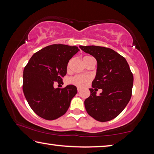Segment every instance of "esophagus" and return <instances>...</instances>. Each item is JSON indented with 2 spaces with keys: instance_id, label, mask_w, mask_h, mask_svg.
<instances>
[{
  "instance_id": "1",
  "label": "esophagus",
  "mask_w": 154,
  "mask_h": 154,
  "mask_svg": "<svg viewBox=\"0 0 154 154\" xmlns=\"http://www.w3.org/2000/svg\"><path fill=\"white\" fill-rule=\"evenodd\" d=\"M77 91H78V92H79L80 91H81V88H77Z\"/></svg>"
}]
</instances>
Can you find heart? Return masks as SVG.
<instances>
[{"mask_svg":"<svg viewBox=\"0 0 154 154\" xmlns=\"http://www.w3.org/2000/svg\"><path fill=\"white\" fill-rule=\"evenodd\" d=\"M91 59H94V58L92 56H85L83 57V62H84V64H86ZM71 62H72V60H70L69 64H68V66H67L68 69H69L70 65H71ZM90 77H85V76H83V75H75V76H74V77L69 78V83H70V84L74 85H75V86H77L79 88H83L90 82Z\"/></svg>","mask_w":154,"mask_h":154,"instance_id":"b5f03b06","label":"heart"}]
</instances>
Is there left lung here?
<instances>
[{"instance_id":"obj_1","label":"left lung","mask_w":154,"mask_h":154,"mask_svg":"<svg viewBox=\"0 0 154 154\" xmlns=\"http://www.w3.org/2000/svg\"><path fill=\"white\" fill-rule=\"evenodd\" d=\"M79 48L97 61L95 79L90 96L84 101L88 113L96 120L105 122L116 118L129 103L133 86L132 75L126 60L113 49L90 45ZM98 89L103 92L96 96Z\"/></svg>"}]
</instances>
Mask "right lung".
Returning a JSON list of instances; mask_svg holds the SVG:
<instances>
[{"mask_svg":"<svg viewBox=\"0 0 154 154\" xmlns=\"http://www.w3.org/2000/svg\"><path fill=\"white\" fill-rule=\"evenodd\" d=\"M78 51L76 46L54 44L34 54L25 66L23 92L28 105L41 118L54 120L67 111L77 88L68 85L55 88L54 84L62 82L69 61Z\"/></svg>","mask_w":154,"mask_h":154,"instance_id":"right-lung-1","label":"right lung"}]
</instances>
